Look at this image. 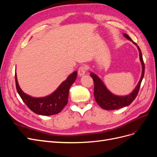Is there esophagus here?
Wrapping results in <instances>:
<instances>
[{
  "mask_svg": "<svg viewBox=\"0 0 157 157\" xmlns=\"http://www.w3.org/2000/svg\"><path fill=\"white\" fill-rule=\"evenodd\" d=\"M86 66H81L78 71V74L79 77H82V76L84 75L85 73H86Z\"/></svg>",
  "mask_w": 157,
  "mask_h": 157,
  "instance_id": "34e87169",
  "label": "esophagus"
}]
</instances>
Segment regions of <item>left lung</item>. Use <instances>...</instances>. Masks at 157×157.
I'll list each match as a JSON object with an SVG mask.
<instances>
[{
  "mask_svg": "<svg viewBox=\"0 0 157 157\" xmlns=\"http://www.w3.org/2000/svg\"><path fill=\"white\" fill-rule=\"evenodd\" d=\"M124 36L132 41L134 44H135L137 49L139 50L140 53V59L141 63L142 66V73L140 81L137 86L134 88L133 91L126 96H117V95L113 94L107 88L105 85L104 84L102 80L100 79L98 75L94 74V73H90V76L94 80V97L96 101L98 103V105L100 106L102 109H105V110H115V109H118L122 108L124 107H126L129 105L136 98L137 94H138L139 90L140 88V85L141 83L142 80H143L144 73H145V65L143 60V57L140 47L137 45L136 42L133 41L131 38L126 35V33L123 34Z\"/></svg>",
  "mask_w": 157,
  "mask_h": 157,
  "instance_id": "left-lung-1",
  "label": "left lung"
}]
</instances>
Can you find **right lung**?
I'll return each mask as SVG.
<instances>
[{
  "label": "right lung",
  "mask_w": 157,
  "mask_h": 157,
  "mask_svg": "<svg viewBox=\"0 0 157 157\" xmlns=\"http://www.w3.org/2000/svg\"><path fill=\"white\" fill-rule=\"evenodd\" d=\"M77 71H75L68 76L55 91L44 98H34L23 92L20 88L15 73L16 86L17 91L26 105L37 115L50 116L58 114L62 111L68 102L69 91L77 78Z\"/></svg>",
  "instance_id": "right-lung-1"
}]
</instances>
